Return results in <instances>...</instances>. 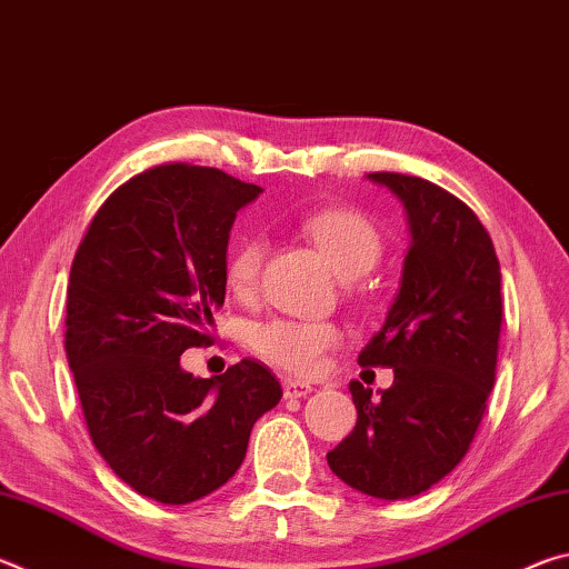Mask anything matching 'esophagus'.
<instances>
[{
    "instance_id": "obj_1",
    "label": "esophagus",
    "mask_w": 569,
    "mask_h": 569,
    "mask_svg": "<svg viewBox=\"0 0 569 569\" xmlns=\"http://www.w3.org/2000/svg\"><path fill=\"white\" fill-rule=\"evenodd\" d=\"M313 389L308 387V383H303V381H293V379H288L286 383H283V397L286 399H303V397H308V393H311Z\"/></svg>"
}]
</instances>
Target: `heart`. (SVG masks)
I'll use <instances>...</instances> for the list:
<instances>
[{
  "instance_id": "heart-1",
  "label": "heart",
  "mask_w": 569,
  "mask_h": 569,
  "mask_svg": "<svg viewBox=\"0 0 569 569\" xmlns=\"http://www.w3.org/2000/svg\"><path fill=\"white\" fill-rule=\"evenodd\" d=\"M303 233L313 240L326 261L346 281L371 271L383 253V238L369 218L353 208H323L303 220ZM263 243L248 238L228 258L226 281L238 298L256 291L261 278ZM341 341L333 323L273 319L253 331V349L278 369L316 377L321 373L329 353Z\"/></svg>"
}]
</instances>
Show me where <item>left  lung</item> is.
<instances>
[{
    "label": "left lung",
    "instance_id": "8db88e82",
    "mask_svg": "<svg viewBox=\"0 0 569 569\" xmlns=\"http://www.w3.org/2000/svg\"><path fill=\"white\" fill-rule=\"evenodd\" d=\"M409 216L401 288L359 363L389 366L393 383L371 399L351 381L356 427L331 449V471L377 499L427 492L475 441L497 377L502 273L495 243L467 203L435 182L369 172Z\"/></svg>",
    "mask_w": 569,
    "mask_h": 569
}]
</instances>
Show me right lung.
Segmentation results:
<instances>
[{
	"instance_id": "obj_1",
	"label": "right lung",
	"mask_w": 569,
	"mask_h": 569,
	"mask_svg": "<svg viewBox=\"0 0 569 569\" xmlns=\"http://www.w3.org/2000/svg\"><path fill=\"white\" fill-rule=\"evenodd\" d=\"M258 192L223 170L166 162L122 182L77 246L64 351L84 423L114 475L162 505L223 487L283 397L261 361L210 379L180 369L182 351L210 343L230 226Z\"/></svg>"
}]
</instances>
